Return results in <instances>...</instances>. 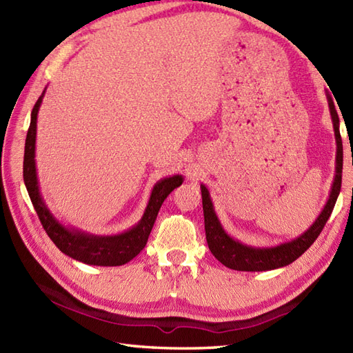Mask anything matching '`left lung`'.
I'll return each mask as SVG.
<instances>
[{"mask_svg": "<svg viewBox=\"0 0 353 353\" xmlns=\"http://www.w3.org/2000/svg\"><path fill=\"white\" fill-rule=\"evenodd\" d=\"M329 112H331V119L334 125L336 154H335V176L329 191V197L326 205L321 209V212L311 226L306 229L303 234L290 241L281 243L277 245L259 247L241 243L239 239L230 236L224 230L223 224L215 212L211 194L206 188L205 183H200L201 190V201H203V215H205V230H206V241L209 250L212 252L214 256L219 259L223 265L228 268L238 270V272H268V270H276L285 265H290L299 256L310 249L312 243L316 241L320 232L323 230L325 224L329 216L332 214L335 201L339 199L341 190V172H343V141L340 134V118L336 114L335 103L332 95L326 92Z\"/></svg>", "mask_w": 353, "mask_h": 353, "instance_id": "left-lung-1", "label": "left lung"}]
</instances>
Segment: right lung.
I'll return each instance as SVG.
<instances>
[{
	"label": "right lung",
	"mask_w": 353,
	"mask_h": 353,
	"mask_svg": "<svg viewBox=\"0 0 353 353\" xmlns=\"http://www.w3.org/2000/svg\"><path fill=\"white\" fill-rule=\"evenodd\" d=\"M45 91L37 99L30 118V127L26 138L24 150V183L28 191L30 200L36 209L37 216L47 232L51 241L57 245V249L66 256L83 262L88 265L100 267H117L124 265L132 261L144 249L150 232L153 229L157 212L163 203V200L170 196V192L183 183L182 174H174L163 177L157 181L150 194L145 211L141 220L124 232L115 235H95L91 232L81 230L74 226H65L62 221L56 219L54 214L45 203L42 197L39 179L36 170V130H37V114L43 100Z\"/></svg>",
	"instance_id": "obj_1"
}]
</instances>
